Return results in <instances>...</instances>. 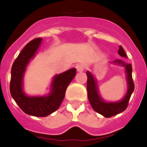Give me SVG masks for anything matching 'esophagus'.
<instances>
[{"label": "esophagus", "instance_id": "1", "mask_svg": "<svg viewBox=\"0 0 147 147\" xmlns=\"http://www.w3.org/2000/svg\"><path fill=\"white\" fill-rule=\"evenodd\" d=\"M76 70L78 72H82V71H83V70H84V68H83V65H81V64H78V65H76Z\"/></svg>", "mask_w": 147, "mask_h": 147}]
</instances>
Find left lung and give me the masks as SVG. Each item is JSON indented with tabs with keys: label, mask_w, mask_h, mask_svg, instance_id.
<instances>
[{
	"label": "left lung",
	"mask_w": 147,
	"mask_h": 147,
	"mask_svg": "<svg viewBox=\"0 0 147 147\" xmlns=\"http://www.w3.org/2000/svg\"><path fill=\"white\" fill-rule=\"evenodd\" d=\"M118 54L122 57L127 58L126 53L123 50V47L120 45L118 49ZM110 64H117L124 67L126 75L127 89L125 95L122 99L116 102H107L100 95L98 86V81L90 71H86L87 76V97L89 99L90 105L94 110L97 113L102 114L105 117H111L115 115L122 113L127 107V104L131 94L135 89V85L132 80V67L131 64L124 62L122 60H115L113 62H109Z\"/></svg>",
	"instance_id": "1"
}]
</instances>
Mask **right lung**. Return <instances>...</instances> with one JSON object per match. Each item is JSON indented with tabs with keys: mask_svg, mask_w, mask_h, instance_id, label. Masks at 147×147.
Listing matches in <instances>:
<instances>
[{
	"mask_svg": "<svg viewBox=\"0 0 147 147\" xmlns=\"http://www.w3.org/2000/svg\"><path fill=\"white\" fill-rule=\"evenodd\" d=\"M42 42V38H36L29 42L16 59L11 71V97L25 113L34 117H47L57 110L64 99L67 86L76 73V68H71L55 75L48 94L27 95L24 88V76L28 64L35 57Z\"/></svg>",
	"mask_w": 147,
	"mask_h": 147,
	"instance_id": "1",
	"label": "right lung"
}]
</instances>
